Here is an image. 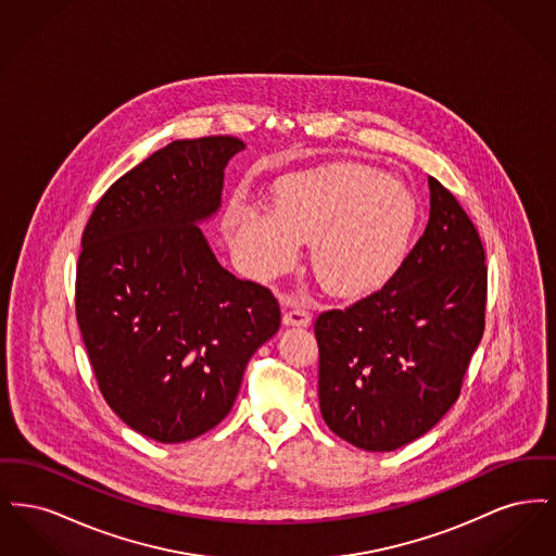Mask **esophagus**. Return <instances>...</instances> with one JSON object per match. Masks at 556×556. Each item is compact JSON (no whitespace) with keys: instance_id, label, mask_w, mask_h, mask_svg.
Segmentation results:
<instances>
[{"instance_id":"34e87169","label":"esophagus","mask_w":556,"mask_h":556,"mask_svg":"<svg viewBox=\"0 0 556 556\" xmlns=\"http://www.w3.org/2000/svg\"><path fill=\"white\" fill-rule=\"evenodd\" d=\"M311 320H313V315L306 308H291V311L283 313V323L286 325H302V327H306V325H311Z\"/></svg>"}]
</instances>
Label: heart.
I'll return each instance as SVG.
<instances>
[{
	"instance_id": "obj_1",
	"label": "heart",
	"mask_w": 556,
	"mask_h": 556,
	"mask_svg": "<svg viewBox=\"0 0 556 556\" xmlns=\"http://www.w3.org/2000/svg\"><path fill=\"white\" fill-rule=\"evenodd\" d=\"M270 208L233 200L225 233L258 277L288 270L300 241L313 239V268L336 295L381 288L402 263L417 225L410 187L361 162H338L281 175Z\"/></svg>"
}]
</instances>
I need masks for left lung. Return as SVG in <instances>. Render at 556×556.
I'll return each mask as SVG.
<instances>
[{"instance_id": "1", "label": "left lung", "mask_w": 556, "mask_h": 556, "mask_svg": "<svg viewBox=\"0 0 556 556\" xmlns=\"http://www.w3.org/2000/svg\"><path fill=\"white\" fill-rule=\"evenodd\" d=\"M429 198L424 236L383 288L315 320L320 415L356 448L390 452L438 424L485 329L476 225L433 177Z\"/></svg>"}]
</instances>
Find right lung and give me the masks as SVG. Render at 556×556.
<instances>
[{
    "label": "right lung",
    "instance_id": "1",
    "mask_svg": "<svg viewBox=\"0 0 556 556\" xmlns=\"http://www.w3.org/2000/svg\"><path fill=\"white\" fill-rule=\"evenodd\" d=\"M243 148L229 135L168 143L108 187L80 239L75 308L100 392L162 444L220 424L281 325L270 290L218 265L195 225Z\"/></svg>",
    "mask_w": 556,
    "mask_h": 556
}]
</instances>
